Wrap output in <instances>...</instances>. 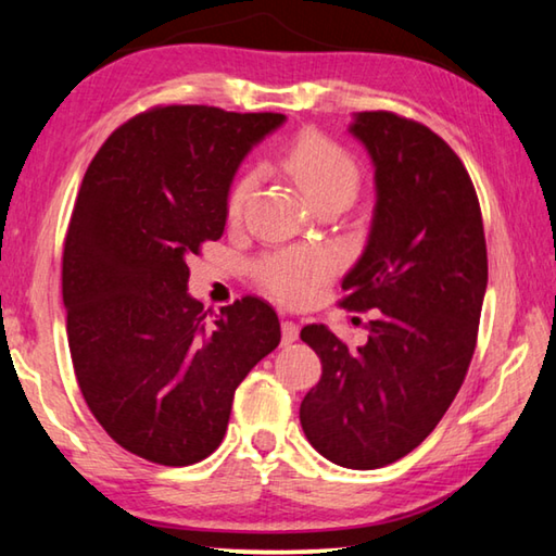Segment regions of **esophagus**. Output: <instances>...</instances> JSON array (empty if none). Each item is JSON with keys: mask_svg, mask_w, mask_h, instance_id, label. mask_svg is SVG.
Returning <instances> with one entry per match:
<instances>
[{"mask_svg": "<svg viewBox=\"0 0 556 556\" xmlns=\"http://www.w3.org/2000/svg\"><path fill=\"white\" fill-rule=\"evenodd\" d=\"M299 338V326L294 324V321H281V343L285 345H289V343H294Z\"/></svg>", "mask_w": 556, "mask_h": 556, "instance_id": "34e87169", "label": "esophagus"}]
</instances>
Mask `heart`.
<instances>
[{
	"mask_svg": "<svg viewBox=\"0 0 556 556\" xmlns=\"http://www.w3.org/2000/svg\"><path fill=\"white\" fill-rule=\"evenodd\" d=\"M287 172L296 178L308 199L316 205L341 203L348 205L361 188V166L353 154L333 139L318 131L299 135L285 152ZM255 186V174H242L230 186L225 213L235 220L242 213V205ZM333 257L326 250L316 248H287L265 252L252 265L257 285L281 304L299 306L314 299L318 287L333 275Z\"/></svg>",
	"mask_w": 556,
	"mask_h": 556,
	"instance_id": "obj_1",
	"label": "heart"
}]
</instances>
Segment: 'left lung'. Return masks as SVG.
Instances as JSON below:
<instances>
[{
  "label": "left lung",
  "mask_w": 556,
  "mask_h": 556,
  "mask_svg": "<svg viewBox=\"0 0 556 556\" xmlns=\"http://www.w3.org/2000/svg\"><path fill=\"white\" fill-rule=\"evenodd\" d=\"M351 131L372 156L378 203L338 304L375 318L357 351L326 326L301 328L324 372L299 419L318 454L370 470L417 448L464 384L488 252L473 181L444 139L388 110L357 112Z\"/></svg>",
  "instance_id": "obj_1"
}]
</instances>
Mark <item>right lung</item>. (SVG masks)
<instances>
[{
    "mask_svg": "<svg viewBox=\"0 0 556 556\" xmlns=\"http://www.w3.org/2000/svg\"><path fill=\"white\" fill-rule=\"evenodd\" d=\"M279 112L156 105L119 125L83 176L63 242L71 361L122 448L191 466L220 446L238 384L279 345L267 301L218 316L188 296V260L220 240L242 156Z\"/></svg>",
    "mask_w": 556,
    "mask_h": 556,
    "instance_id": "1",
    "label": "right lung"
}]
</instances>
